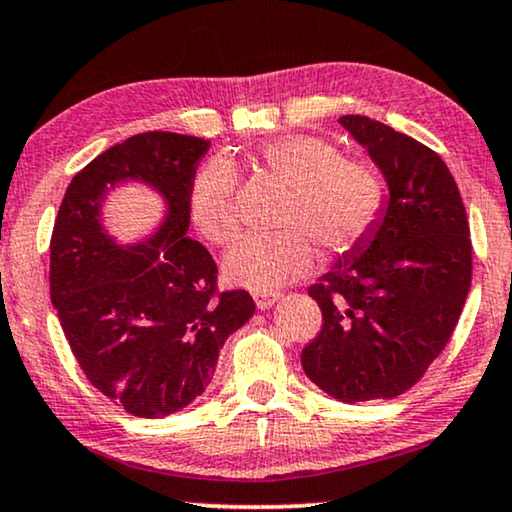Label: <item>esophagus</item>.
I'll return each instance as SVG.
<instances>
[{"label":"esophagus","mask_w":512,"mask_h":512,"mask_svg":"<svg viewBox=\"0 0 512 512\" xmlns=\"http://www.w3.org/2000/svg\"><path fill=\"white\" fill-rule=\"evenodd\" d=\"M278 299H280V292H257L255 294V304H257L259 311H266V308H271Z\"/></svg>","instance_id":"obj_1"}]
</instances>
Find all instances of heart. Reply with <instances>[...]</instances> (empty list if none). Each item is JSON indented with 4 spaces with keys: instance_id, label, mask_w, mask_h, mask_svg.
I'll return each instance as SVG.
<instances>
[{
    "instance_id": "obj_1",
    "label": "heart",
    "mask_w": 512,
    "mask_h": 512,
    "mask_svg": "<svg viewBox=\"0 0 512 512\" xmlns=\"http://www.w3.org/2000/svg\"><path fill=\"white\" fill-rule=\"evenodd\" d=\"M259 164L287 185L280 225L269 234H246L222 257L229 283L269 292L304 276L322 248L343 255L369 234L383 208V183L369 164L345 160L318 136L292 134L264 143ZM236 167L227 157L201 164L190 183V215L199 234L227 243L239 229Z\"/></svg>"
}]
</instances>
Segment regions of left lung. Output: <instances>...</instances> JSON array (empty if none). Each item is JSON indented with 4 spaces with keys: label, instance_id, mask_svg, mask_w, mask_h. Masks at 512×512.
<instances>
[{
    "label": "left lung",
    "instance_id": "obj_1",
    "mask_svg": "<svg viewBox=\"0 0 512 512\" xmlns=\"http://www.w3.org/2000/svg\"><path fill=\"white\" fill-rule=\"evenodd\" d=\"M385 176L369 234L308 287L320 334L306 376L345 403L394 399L441 355L471 287L469 220L450 169L420 141L366 118H338Z\"/></svg>",
    "mask_w": 512,
    "mask_h": 512
}]
</instances>
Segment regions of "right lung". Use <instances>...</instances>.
Wrapping results in <instances>:
<instances>
[{
  "label": "right lung",
  "mask_w": 512,
  "mask_h": 512,
  "mask_svg": "<svg viewBox=\"0 0 512 512\" xmlns=\"http://www.w3.org/2000/svg\"><path fill=\"white\" fill-rule=\"evenodd\" d=\"M211 141L129 136L78 171L50 239V301L85 378L136 417L178 413L204 394L227 336L253 318L246 290L215 292L218 266L190 227V183ZM160 193L153 235L120 244L103 227L118 184Z\"/></svg>",
  "instance_id": "obj_1"
}]
</instances>
